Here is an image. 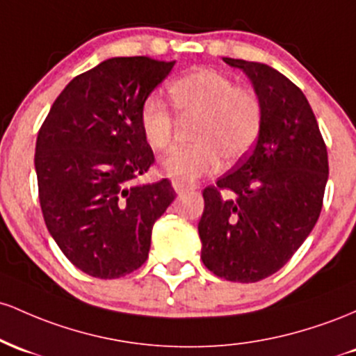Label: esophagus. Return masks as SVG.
Listing matches in <instances>:
<instances>
[{
	"instance_id": "obj_1",
	"label": "esophagus",
	"mask_w": 356,
	"mask_h": 356,
	"mask_svg": "<svg viewBox=\"0 0 356 356\" xmlns=\"http://www.w3.org/2000/svg\"><path fill=\"white\" fill-rule=\"evenodd\" d=\"M173 188H175V191H177V193H185V191L193 190L195 185H188V183L179 181V179H175V181H173Z\"/></svg>"
}]
</instances>
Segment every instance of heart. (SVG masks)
Returning <instances> with one entry per match:
<instances>
[{"instance_id": "obj_1", "label": "heart", "mask_w": 356, "mask_h": 356, "mask_svg": "<svg viewBox=\"0 0 356 356\" xmlns=\"http://www.w3.org/2000/svg\"><path fill=\"white\" fill-rule=\"evenodd\" d=\"M168 92L178 118L197 122L191 129L195 145L163 159V175L188 183L215 173L222 158L234 163L252 149L264 122L262 102L254 90L237 87L213 69H193L171 81ZM139 127L154 151L171 149L177 121L158 95H147L143 101Z\"/></svg>"}]
</instances>
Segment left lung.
Segmentation results:
<instances>
[{
	"instance_id": "1",
	"label": "left lung",
	"mask_w": 356,
	"mask_h": 356,
	"mask_svg": "<svg viewBox=\"0 0 356 356\" xmlns=\"http://www.w3.org/2000/svg\"><path fill=\"white\" fill-rule=\"evenodd\" d=\"M223 62L252 81L264 122L254 149L203 190L202 261L227 281L257 282L277 273L318 222L328 151L309 102L286 75L266 63Z\"/></svg>"
}]
</instances>
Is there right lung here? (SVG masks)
Instances as JSON below:
<instances>
[{"label": "right lung", "mask_w": 356, "mask_h": 356, "mask_svg": "<svg viewBox=\"0 0 356 356\" xmlns=\"http://www.w3.org/2000/svg\"><path fill=\"white\" fill-rule=\"evenodd\" d=\"M173 65L104 60L67 83L38 131L43 220L65 257L92 277L118 279L145 264L154 222L177 197L168 178L138 183L154 163L139 107Z\"/></svg>", "instance_id": "right-lung-1"}]
</instances>
